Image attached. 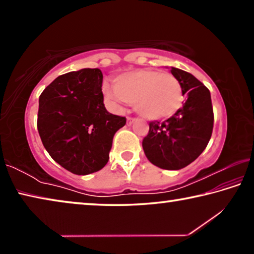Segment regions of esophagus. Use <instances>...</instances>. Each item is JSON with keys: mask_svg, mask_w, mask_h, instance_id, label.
<instances>
[{"mask_svg": "<svg viewBox=\"0 0 254 254\" xmlns=\"http://www.w3.org/2000/svg\"><path fill=\"white\" fill-rule=\"evenodd\" d=\"M135 121L134 118H131V117H127V126H131V124Z\"/></svg>", "mask_w": 254, "mask_h": 254, "instance_id": "obj_1", "label": "esophagus"}]
</instances>
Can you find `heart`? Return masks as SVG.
<instances>
[{
    "label": "heart",
    "mask_w": 254,
    "mask_h": 254,
    "mask_svg": "<svg viewBox=\"0 0 254 254\" xmlns=\"http://www.w3.org/2000/svg\"><path fill=\"white\" fill-rule=\"evenodd\" d=\"M104 94L112 103L134 105L141 117L163 120L173 117L183 106V87L169 72L140 69L118 76L114 88L104 86Z\"/></svg>",
    "instance_id": "b5f03b06"
}]
</instances>
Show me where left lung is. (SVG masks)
<instances>
[{
    "label": "left lung",
    "mask_w": 254,
    "mask_h": 254,
    "mask_svg": "<svg viewBox=\"0 0 254 254\" xmlns=\"http://www.w3.org/2000/svg\"><path fill=\"white\" fill-rule=\"evenodd\" d=\"M187 100L179 111L166 121H151L142 141L148 160L161 169L178 170L199 157L212 136L214 113L210 93L189 72L171 68Z\"/></svg>",
    "instance_id": "left-lung-1"
}]
</instances>
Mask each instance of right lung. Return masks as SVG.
Returning <instances> with one entry per match:
<instances>
[{"label":"right lung","mask_w":254,"mask_h":254,"mask_svg":"<svg viewBox=\"0 0 254 254\" xmlns=\"http://www.w3.org/2000/svg\"><path fill=\"white\" fill-rule=\"evenodd\" d=\"M103 74L84 68L58 76L39 97L38 132L50 157L75 175L96 173L110 158L113 136L124 117L104 105Z\"/></svg>","instance_id":"right-lung-1"}]
</instances>
